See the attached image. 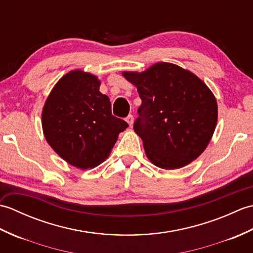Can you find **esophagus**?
<instances>
[{"label":"esophagus","mask_w":253,"mask_h":253,"mask_svg":"<svg viewBox=\"0 0 253 253\" xmlns=\"http://www.w3.org/2000/svg\"><path fill=\"white\" fill-rule=\"evenodd\" d=\"M126 122L129 124V126H132V124H133V116L132 115H128L127 117H126Z\"/></svg>","instance_id":"34e87169"}]
</instances>
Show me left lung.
<instances>
[{
    "instance_id": "8db88e82",
    "label": "left lung",
    "mask_w": 253,
    "mask_h": 253,
    "mask_svg": "<svg viewBox=\"0 0 253 253\" xmlns=\"http://www.w3.org/2000/svg\"><path fill=\"white\" fill-rule=\"evenodd\" d=\"M142 103L133 129L148 159L164 169L184 168L200 155L217 123L212 91L195 74L161 62L142 73L124 72Z\"/></svg>"
}]
</instances>
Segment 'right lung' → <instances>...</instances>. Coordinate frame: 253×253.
Listing matches in <instances>:
<instances>
[{
  "label": "right lung",
  "instance_id": "obj_1",
  "mask_svg": "<svg viewBox=\"0 0 253 253\" xmlns=\"http://www.w3.org/2000/svg\"><path fill=\"white\" fill-rule=\"evenodd\" d=\"M92 74L72 71L58 80L42 111V129L51 148L75 168L93 169L109 157L128 124L112 115Z\"/></svg>",
  "mask_w": 253,
  "mask_h": 253
}]
</instances>
